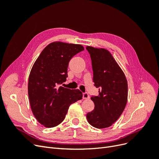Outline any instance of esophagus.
I'll return each mask as SVG.
<instances>
[{
  "label": "esophagus",
  "instance_id": "34e87169",
  "mask_svg": "<svg viewBox=\"0 0 159 159\" xmlns=\"http://www.w3.org/2000/svg\"><path fill=\"white\" fill-rule=\"evenodd\" d=\"M89 95L87 92L83 93V99H89Z\"/></svg>",
  "mask_w": 159,
  "mask_h": 159
}]
</instances>
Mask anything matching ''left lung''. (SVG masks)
Segmentation results:
<instances>
[{
    "label": "left lung",
    "mask_w": 159,
    "mask_h": 159,
    "mask_svg": "<svg viewBox=\"0 0 159 159\" xmlns=\"http://www.w3.org/2000/svg\"><path fill=\"white\" fill-rule=\"evenodd\" d=\"M93 71L94 85L99 95L91 98L95 107L87 113L88 123L98 129L112 125L121 116L127 102L128 85L123 71L111 53L87 46Z\"/></svg>",
    "instance_id": "left-lung-1"
}]
</instances>
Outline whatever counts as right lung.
<instances>
[{"label":"right lung","instance_id":"add662e5","mask_svg":"<svg viewBox=\"0 0 159 159\" xmlns=\"http://www.w3.org/2000/svg\"><path fill=\"white\" fill-rule=\"evenodd\" d=\"M84 50L80 44L52 42L32 66L28 85L30 104L37 121L46 127L58 125L65 119L70 105L82 99L79 89L59 85L68 77L70 60Z\"/></svg>","mask_w":159,"mask_h":159}]
</instances>
